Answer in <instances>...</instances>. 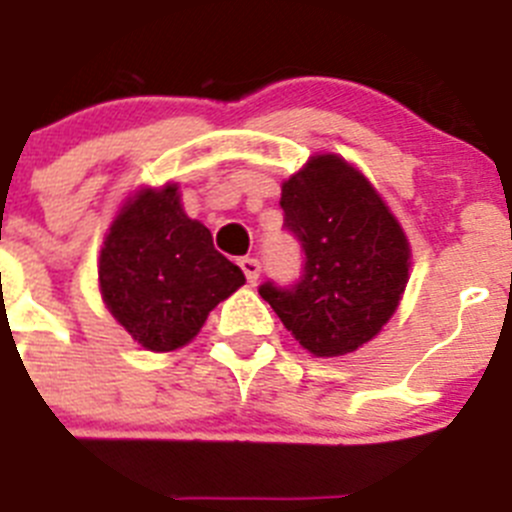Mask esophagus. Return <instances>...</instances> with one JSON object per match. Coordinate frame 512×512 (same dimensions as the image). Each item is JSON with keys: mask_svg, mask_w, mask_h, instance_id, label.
Here are the masks:
<instances>
[{"mask_svg": "<svg viewBox=\"0 0 512 512\" xmlns=\"http://www.w3.org/2000/svg\"><path fill=\"white\" fill-rule=\"evenodd\" d=\"M239 267H242L247 283H255V280L260 278V262H257L255 257H242V260H239Z\"/></svg>", "mask_w": 512, "mask_h": 512, "instance_id": "34e87169", "label": "esophagus"}]
</instances>
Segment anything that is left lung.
I'll return each instance as SVG.
<instances>
[{"instance_id":"left-lung-1","label":"left lung","mask_w":512,"mask_h":512,"mask_svg":"<svg viewBox=\"0 0 512 512\" xmlns=\"http://www.w3.org/2000/svg\"><path fill=\"white\" fill-rule=\"evenodd\" d=\"M285 227L306 252L293 288L260 285L296 342L316 357H342L375 339L400 306L411 245L403 227L352 163L308 158L283 181Z\"/></svg>"}]
</instances>
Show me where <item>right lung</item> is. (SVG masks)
<instances>
[{"mask_svg": "<svg viewBox=\"0 0 512 512\" xmlns=\"http://www.w3.org/2000/svg\"><path fill=\"white\" fill-rule=\"evenodd\" d=\"M242 285L245 273L183 211L178 183L140 188L124 199L101 245V298L147 352L186 347Z\"/></svg>", "mask_w": 512, "mask_h": 512, "instance_id": "1", "label": "right lung"}]
</instances>
